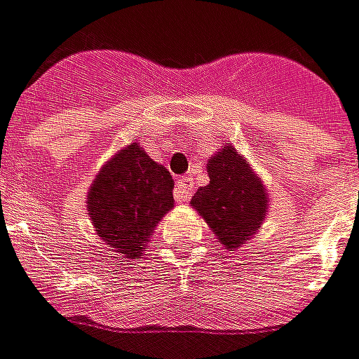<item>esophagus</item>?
I'll list each match as a JSON object with an SVG mask.
<instances>
[{"label": "esophagus", "instance_id": "34e87169", "mask_svg": "<svg viewBox=\"0 0 359 359\" xmlns=\"http://www.w3.org/2000/svg\"><path fill=\"white\" fill-rule=\"evenodd\" d=\"M192 190H194V180L192 177H182L177 182V200L179 202H187L192 196Z\"/></svg>", "mask_w": 359, "mask_h": 359}]
</instances>
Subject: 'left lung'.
<instances>
[{"label": "left lung", "instance_id": "left-lung-1", "mask_svg": "<svg viewBox=\"0 0 359 359\" xmlns=\"http://www.w3.org/2000/svg\"><path fill=\"white\" fill-rule=\"evenodd\" d=\"M206 170L210 182L194 192L190 206L208 224L224 250H240L262 230L269 212L267 187L231 143L212 155Z\"/></svg>", "mask_w": 359, "mask_h": 359}]
</instances>
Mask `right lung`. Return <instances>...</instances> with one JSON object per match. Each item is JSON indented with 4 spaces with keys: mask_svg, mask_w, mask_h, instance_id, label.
<instances>
[{
    "mask_svg": "<svg viewBox=\"0 0 359 359\" xmlns=\"http://www.w3.org/2000/svg\"><path fill=\"white\" fill-rule=\"evenodd\" d=\"M172 189L169 170L139 143L119 149L88 190L86 208L96 236L121 257L139 259L163 216L175 206Z\"/></svg>",
    "mask_w": 359,
    "mask_h": 359,
    "instance_id": "1",
    "label": "right lung"
}]
</instances>
